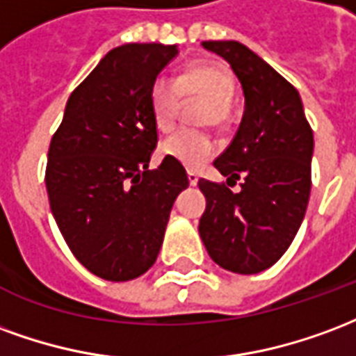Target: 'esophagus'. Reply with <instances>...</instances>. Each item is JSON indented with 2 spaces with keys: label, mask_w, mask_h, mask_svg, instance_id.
Wrapping results in <instances>:
<instances>
[{
  "label": "esophagus",
  "mask_w": 356,
  "mask_h": 356,
  "mask_svg": "<svg viewBox=\"0 0 356 356\" xmlns=\"http://www.w3.org/2000/svg\"><path fill=\"white\" fill-rule=\"evenodd\" d=\"M188 180H189V186H197V181H199V175H197L195 170H188Z\"/></svg>",
  "instance_id": "esophagus-1"
}]
</instances>
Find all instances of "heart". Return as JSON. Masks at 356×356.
Instances as JSON below:
<instances>
[{"label": "heart", "mask_w": 356, "mask_h": 356, "mask_svg": "<svg viewBox=\"0 0 356 356\" xmlns=\"http://www.w3.org/2000/svg\"><path fill=\"white\" fill-rule=\"evenodd\" d=\"M235 90H237L235 75L220 62H193L176 77V81L168 77H159L153 81L149 90V108H152L155 127L163 132H168L175 127L181 98L209 100L210 106L204 108L201 123H224L227 110L235 98ZM216 142L209 134L201 131H189V129H181L170 134L161 144L163 157L176 161L188 168H201L216 155Z\"/></svg>", "instance_id": "1"}]
</instances>
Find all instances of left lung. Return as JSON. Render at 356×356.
<instances>
[{
  "label": "left lung",
  "instance_id": "left-lung-1",
  "mask_svg": "<svg viewBox=\"0 0 356 356\" xmlns=\"http://www.w3.org/2000/svg\"><path fill=\"white\" fill-rule=\"evenodd\" d=\"M241 81L245 113L232 144L214 161L225 184L201 178L207 209L199 235L218 266L260 273L286 252L302 225L311 193L313 131L298 90L238 41H203Z\"/></svg>",
  "mask_w": 356,
  "mask_h": 356
}]
</instances>
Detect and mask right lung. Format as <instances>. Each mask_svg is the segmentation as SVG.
Listing matches in <instances>:
<instances>
[{"label":"right lung","instance_id":"1","mask_svg":"<svg viewBox=\"0 0 356 356\" xmlns=\"http://www.w3.org/2000/svg\"><path fill=\"white\" fill-rule=\"evenodd\" d=\"M176 54L163 43L111 49L70 95L49 146L56 225L75 258L106 281H131L155 264L172 204L189 186L176 161L147 168L157 146L149 90Z\"/></svg>","mask_w":356,"mask_h":356}]
</instances>
